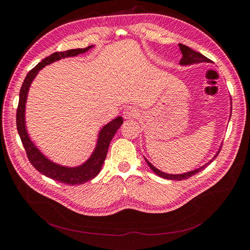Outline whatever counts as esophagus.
I'll use <instances>...</instances> for the list:
<instances>
[{"instance_id": "34e87169", "label": "esophagus", "mask_w": 250, "mask_h": 250, "mask_svg": "<svg viewBox=\"0 0 250 250\" xmlns=\"http://www.w3.org/2000/svg\"><path fill=\"white\" fill-rule=\"evenodd\" d=\"M123 117L126 120H132L139 117V109L133 106H127L123 111Z\"/></svg>"}]
</instances>
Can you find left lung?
Segmentation results:
<instances>
[{
  "mask_svg": "<svg viewBox=\"0 0 250 250\" xmlns=\"http://www.w3.org/2000/svg\"><path fill=\"white\" fill-rule=\"evenodd\" d=\"M179 49H180V51H181V54H183V58H181L180 62H179V63H180L181 65H190V64L200 63V62H210V60H209L208 58H207L204 55L200 54V53L192 50L191 48H188V47L185 46V44L179 43ZM230 116H231V113H230ZM221 147H222V146H220V149H219V150L217 151V153L215 154V156H214L213 158H211V160H210L208 164L202 166V167H200V168H198V169L190 171V172H187V173H183V174H168V173L162 172L161 170L156 169V168L154 167V166L147 160V158H145V161H146V163L148 164L150 169L152 170L155 174H157L158 176H161V177L166 178V179H171V180H183V179H187V178H188V177H192L193 175H195L196 173H198V172H200L201 170H203L204 168H206L208 164H210V163L213 162V161L215 160V158L218 156L219 152H220V150H221Z\"/></svg>",
  "mask_w": 250,
  "mask_h": 250,
  "instance_id": "1",
  "label": "left lung"
}]
</instances>
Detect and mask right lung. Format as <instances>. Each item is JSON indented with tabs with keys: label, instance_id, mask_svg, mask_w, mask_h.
Instances as JSON below:
<instances>
[{
	"label": "right lung",
	"instance_id": "1",
	"mask_svg": "<svg viewBox=\"0 0 250 250\" xmlns=\"http://www.w3.org/2000/svg\"><path fill=\"white\" fill-rule=\"evenodd\" d=\"M94 46H88L84 49H72L64 52H55L50 56L42 59L40 63H37L33 69L30 71L22 82L21 90H20V100L19 106L17 110V127L20 134L21 141L24 145L26 150L27 156L30 163L32 164L33 167L43 174L44 176L50 177L56 181H59L62 184L66 185H81L86 183L88 180H92L100 173L102 165L106 157L109 144L116 134L121 125L123 124V118L117 117L110 121L102 129L99 131L97 140V145L95 147L94 152L90 155L88 160L77 167H65L59 164L50 161L49 158L44 156L40 149L37 148L34 143L30 140L29 134L26 129V121H25V110H26V102L29 87L31 85L33 79L36 77L39 72L48 64H51L57 60H60L66 57L77 56L82 53H85L89 49H92Z\"/></svg>",
	"mask_w": 250,
	"mask_h": 250
}]
</instances>
